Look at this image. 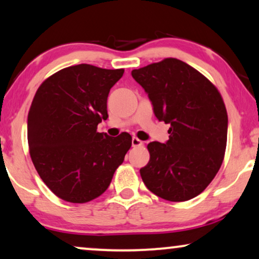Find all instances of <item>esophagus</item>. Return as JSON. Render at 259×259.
Wrapping results in <instances>:
<instances>
[{"label":"esophagus","mask_w":259,"mask_h":259,"mask_svg":"<svg viewBox=\"0 0 259 259\" xmlns=\"http://www.w3.org/2000/svg\"><path fill=\"white\" fill-rule=\"evenodd\" d=\"M141 145H142L141 140H139V139L136 138V137L132 138V146H133V147H138V146H141Z\"/></svg>","instance_id":"esophagus-1"}]
</instances>
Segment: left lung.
Wrapping results in <instances>:
<instances>
[{
    "instance_id": "obj_1",
    "label": "left lung",
    "mask_w": 259,
    "mask_h": 259,
    "mask_svg": "<svg viewBox=\"0 0 259 259\" xmlns=\"http://www.w3.org/2000/svg\"><path fill=\"white\" fill-rule=\"evenodd\" d=\"M132 77L148 95L155 117L170 125L166 144H148L142 181L163 200L188 201L207 188L223 162L228 114L222 97L203 74L176 58L133 70Z\"/></svg>"
}]
</instances>
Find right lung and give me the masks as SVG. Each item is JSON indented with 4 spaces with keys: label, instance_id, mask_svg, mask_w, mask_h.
Returning <instances> with one entry per match:
<instances>
[{
    "label": "right lung",
    "instance_id": "obj_1",
    "mask_svg": "<svg viewBox=\"0 0 259 259\" xmlns=\"http://www.w3.org/2000/svg\"><path fill=\"white\" fill-rule=\"evenodd\" d=\"M123 69L90 64L65 67L37 90L28 114V144L32 163L48 188L62 200L86 203L108 188L132 146L123 132H97L106 120L110 90Z\"/></svg>",
    "mask_w": 259,
    "mask_h": 259
}]
</instances>
